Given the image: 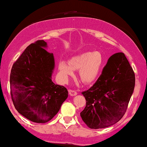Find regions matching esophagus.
<instances>
[{
  "label": "esophagus",
  "instance_id": "1",
  "mask_svg": "<svg viewBox=\"0 0 147 147\" xmlns=\"http://www.w3.org/2000/svg\"><path fill=\"white\" fill-rule=\"evenodd\" d=\"M68 92L69 94H70V95L71 96H75L76 95H77V91H75V90H72V89H70V90H68Z\"/></svg>",
  "mask_w": 147,
  "mask_h": 147
}]
</instances>
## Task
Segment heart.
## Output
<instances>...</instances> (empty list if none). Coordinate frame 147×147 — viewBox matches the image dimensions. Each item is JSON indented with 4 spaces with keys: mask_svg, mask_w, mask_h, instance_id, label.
<instances>
[{
    "mask_svg": "<svg viewBox=\"0 0 147 147\" xmlns=\"http://www.w3.org/2000/svg\"><path fill=\"white\" fill-rule=\"evenodd\" d=\"M103 56L101 52H86L75 56L69 61L59 63V70L62 77L73 75V70H79V77L84 83L90 84L96 80L103 65Z\"/></svg>",
    "mask_w": 147,
    "mask_h": 147,
    "instance_id": "b5f03b06",
    "label": "heart"
}]
</instances>
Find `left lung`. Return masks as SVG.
Here are the masks:
<instances>
[{
    "label": "left lung",
    "mask_w": 147,
    "mask_h": 147,
    "mask_svg": "<svg viewBox=\"0 0 147 147\" xmlns=\"http://www.w3.org/2000/svg\"><path fill=\"white\" fill-rule=\"evenodd\" d=\"M135 82L134 71L124 54L113 55L97 82L82 92L86 104L80 115L88 127L102 129L120 120L127 109Z\"/></svg>",
    "instance_id": "1"
}]
</instances>
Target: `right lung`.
I'll list each match as a JSON object with an SVG mask.
<instances>
[{
  "instance_id": "1",
  "label": "right lung",
  "mask_w": 147,
  "mask_h": 147,
  "mask_svg": "<svg viewBox=\"0 0 147 147\" xmlns=\"http://www.w3.org/2000/svg\"><path fill=\"white\" fill-rule=\"evenodd\" d=\"M46 47L43 40L28 45L10 73V92L15 109L36 123L51 120L68 97L66 88L52 82L55 59L44 49Z\"/></svg>"
}]
</instances>
